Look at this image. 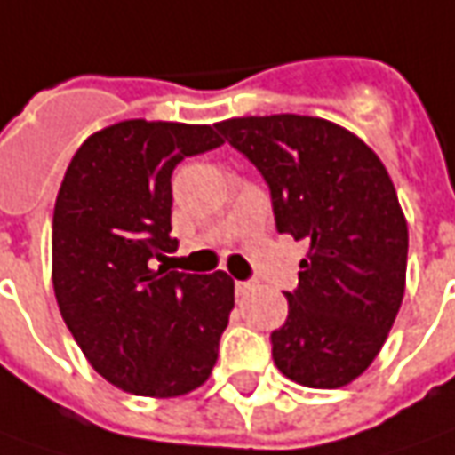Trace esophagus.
Instances as JSON below:
<instances>
[{
    "instance_id": "esophagus-1",
    "label": "esophagus",
    "mask_w": 455,
    "mask_h": 455,
    "mask_svg": "<svg viewBox=\"0 0 455 455\" xmlns=\"http://www.w3.org/2000/svg\"><path fill=\"white\" fill-rule=\"evenodd\" d=\"M253 291V283L251 281H236V296L243 299V296H249Z\"/></svg>"
}]
</instances>
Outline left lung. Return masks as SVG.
<instances>
[{
	"instance_id": "obj_1",
	"label": "left lung",
	"mask_w": 455,
	"mask_h": 455,
	"mask_svg": "<svg viewBox=\"0 0 455 455\" xmlns=\"http://www.w3.org/2000/svg\"><path fill=\"white\" fill-rule=\"evenodd\" d=\"M216 129L264 174L276 228L308 243L274 363L308 388L356 381L381 354L406 291L409 227L363 139L321 116H236Z\"/></svg>"
}]
</instances>
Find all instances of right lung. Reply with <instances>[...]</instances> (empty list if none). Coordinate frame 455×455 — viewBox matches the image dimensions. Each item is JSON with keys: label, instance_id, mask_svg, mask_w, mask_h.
<instances>
[{"label": "right lung", "instance_id": "right-lung-1", "mask_svg": "<svg viewBox=\"0 0 455 455\" xmlns=\"http://www.w3.org/2000/svg\"><path fill=\"white\" fill-rule=\"evenodd\" d=\"M209 124L124 119L76 149L52 219L59 311L99 376L126 394L184 396L212 376L234 279L154 271L174 251L172 172L221 147Z\"/></svg>", "mask_w": 455, "mask_h": 455}]
</instances>
